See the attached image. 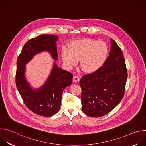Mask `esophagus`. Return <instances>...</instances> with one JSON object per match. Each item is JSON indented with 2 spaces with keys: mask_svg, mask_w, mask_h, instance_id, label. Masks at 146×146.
I'll use <instances>...</instances> for the list:
<instances>
[{
  "mask_svg": "<svg viewBox=\"0 0 146 146\" xmlns=\"http://www.w3.org/2000/svg\"><path fill=\"white\" fill-rule=\"evenodd\" d=\"M73 81L74 82H78L80 81V78L77 76H74L73 77Z\"/></svg>",
  "mask_w": 146,
  "mask_h": 146,
  "instance_id": "obj_1",
  "label": "esophagus"
}]
</instances>
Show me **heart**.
Here are the masks:
<instances>
[{"instance_id":"obj_1","label":"heart","mask_w":146,"mask_h":146,"mask_svg":"<svg viewBox=\"0 0 146 146\" xmlns=\"http://www.w3.org/2000/svg\"><path fill=\"white\" fill-rule=\"evenodd\" d=\"M108 54L109 48L105 42L86 38L73 41L69 50L62 48L61 56L67 68H73L80 60L81 70L87 73H92L105 64Z\"/></svg>"}]
</instances>
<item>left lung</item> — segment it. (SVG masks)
I'll use <instances>...</instances> for the list:
<instances>
[{
    "label": "left lung",
    "instance_id": "8db88e82",
    "mask_svg": "<svg viewBox=\"0 0 146 146\" xmlns=\"http://www.w3.org/2000/svg\"><path fill=\"white\" fill-rule=\"evenodd\" d=\"M109 56L96 72L83 76L81 88L82 110L87 115L99 117L113 110L124 95L128 77L125 60L115 41L110 39Z\"/></svg>",
    "mask_w": 146,
    "mask_h": 146
}]
</instances>
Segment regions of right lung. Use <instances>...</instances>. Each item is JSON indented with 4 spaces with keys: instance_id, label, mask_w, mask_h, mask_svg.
Wrapping results in <instances>:
<instances>
[{
    "instance_id": "add662e5",
    "label": "right lung",
    "mask_w": 146,
    "mask_h": 146,
    "mask_svg": "<svg viewBox=\"0 0 146 146\" xmlns=\"http://www.w3.org/2000/svg\"><path fill=\"white\" fill-rule=\"evenodd\" d=\"M59 37L41 35L28 41L17 61L16 86L24 103L33 113L44 117H51L59 110L65 88L71 85L73 75L59 68L54 61L51 72L44 84L38 88L31 86L25 72L26 65L41 52H47L54 60L58 59L56 41Z\"/></svg>"
}]
</instances>
